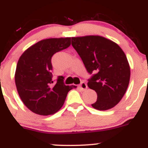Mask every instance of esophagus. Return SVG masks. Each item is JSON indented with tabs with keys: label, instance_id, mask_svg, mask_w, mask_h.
<instances>
[{
	"label": "esophagus",
	"instance_id": "34e87169",
	"mask_svg": "<svg viewBox=\"0 0 148 148\" xmlns=\"http://www.w3.org/2000/svg\"><path fill=\"white\" fill-rule=\"evenodd\" d=\"M79 88H80V89H82V90H86L87 88H88V85H87V84L85 83V82H82L80 83V85H79Z\"/></svg>",
	"mask_w": 148,
	"mask_h": 148
}]
</instances>
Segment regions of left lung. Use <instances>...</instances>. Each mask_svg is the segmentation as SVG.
Listing matches in <instances>:
<instances>
[{"label": "left lung", "mask_w": 148, "mask_h": 148, "mask_svg": "<svg viewBox=\"0 0 148 148\" xmlns=\"http://www.w3.org/2000/svg\"><path fill=\"white\" fill-rule=\"evenodd\" d=\"M71 45L92 75L88 85L97 93L92 107L99 110L114 107L123 97L130 80V67L123 51L99 36L73 37Z\"/></svg>", "instance_id": "left-lung-1"}]
</instances>
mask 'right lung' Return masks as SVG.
Wrapping results in <instances>:
<instances>
[{
  "mask_svg": "<svg viewBox=\"0 0 148 148\" xmlns=\"http://www.w3.org/2000/svg\"><path fill=\"white\" fill-rule=\"evenodd\" d=\"M71 45V38H47L29 47L20 56L15 72V84L20 99L33 112L49 115L63 106L69 91L64 77L52 80V58Z\"/></svg>",
  "mask_w": 148,
  "mask_h": 148,
  "instance_id": "right-lung-1",
  "label": "right lung"
}]
</instances>
